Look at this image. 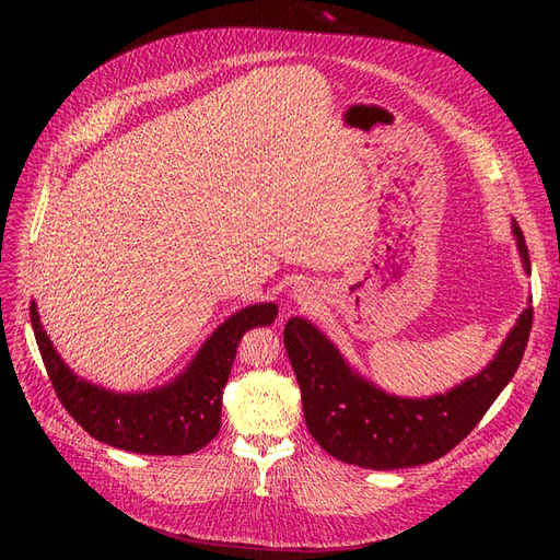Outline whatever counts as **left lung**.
I'll return each mask as SVG.
<instances>
[{
	"mask_svg": "<svg viewBox=\"0 0 560 560\" xmlns=\"http://www.w3.org/2000/svg\"><path fill=\"white\" fill-rule=\"evenodd\" d=\"M514 238L525 273H530L528 247L518 224H514ZM530 327L533 306L518 315L483 371L444 395L422 399L387 395L360 376L329 338L303 317H290L284 325V348L315 442L348 465L401 469L439 460L477 428L516 374Z\"/></svg>",
	"mask_w": 560,
	"mask_h": 560,
	"instance_id": "1",
	"label": "left lung"
}]
</instances>
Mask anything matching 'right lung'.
<instances>
[{"instance_id":"right-lung-1","label":"right lung","mask_w":560,"mask_h":560,"mask_svg":"<svg viewBox=\"0 0 560 560\" xmlns=\"http://www.w3.org/2000/svg\"><path fill=\"white\" fill-rule=\"evenodd\" d=\"M276 315V303H257L238 311L214 329L173 383L149 393L124 395L79 378L48 341L37 303H30L44 366L67 413L97 442L142 455H186L212 442L222 428V389L231 374L235 348L247 329L266 327Z\"/></svg>"}]
</instances>
